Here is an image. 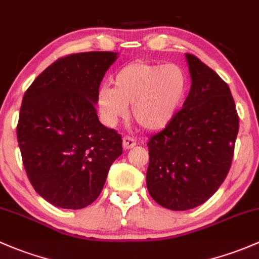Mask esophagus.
I'll list each match as a JSON object with an SVG mask.
<instances>
[{"label":"esophagus","mask_w":259,"mask_h":259,"mask_svg":"<svg viewBox=\"0 0 259 259\" xmlns=\"http://www.w3.org/2000/svg\"><path fill=\"white\" fill-rule=\"evenodd\" d=\"M135 145H137V140H135V139L133 137H124V138H122V146H124V149H126V150L134 148Z\"/></svg>","instance_id":"34e87169"}]
</instances>
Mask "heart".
Masks as SVG:
<instances>
[{
    "label": "heart",
    "mask_w": 259,
    "mask_h": 259,
    "mask_svg": "<svg viewBox=\"0 0 259 259\" xmlns=\"http://www.w3.org/2000/svg\"><path fill=\"white\" fill-rule=\"evenodd\" d=\"M187 78L175 64L134 62L121 68L113 78V88L98 91L97 104L103 119L115 124L127 115L146 130H159L168 124L184 103Z\"/></svg>",
    "instance_id": "obj_1"
}]
</instances>
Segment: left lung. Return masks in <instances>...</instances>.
<instances>
[{
  "label": "left lung",
  "mask_w": 259,
  "mask_h": 259,
  "mask_svg": "<svg viewBox=\"0 0 259 259\" xmlns=\"http://www.w3.org/2000/svg\"><path fill=\"white\" fill-rule=\"evenodd\" d=\"M191 89L175 118L149 139L146 186L160 206L186 211L202 205L232 164L239 118L227 83L186 53Z\"/></svg>",
  "instance_id": "1"
}]
</instances>
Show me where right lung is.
<instances>
[{
	"label": "right lung",
	"mask_w": 259,
	"mask_h": 259,
	"mask_svg": "<svg viewBox=\"0 0 259 259\" xmlns=\"http://www.w3.org/2000/svg\"><path fill=\"white\" fill-rule=\"evenodd\" d=\"M116 54L62 57L23 95L17 140L24 170L37 194L57 207L93 203L122 152L121 135L104 126L95 109L100 83Z\"/></svg>",
	"instance_id": "obj_1"
}]
</instances>
